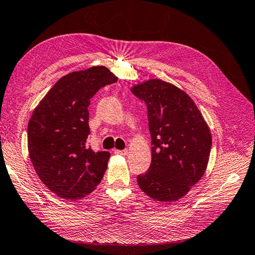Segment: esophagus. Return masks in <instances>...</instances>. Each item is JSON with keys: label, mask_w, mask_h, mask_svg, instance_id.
Returning <instances> with one entry per match:
<instances>
[{"label": "esophagus", "mask_w": 255, "mask_h": 255, "mask_svg": "<svg viewBox=\"0 0 255 255\" xmlns=\"http://www.w3.org/2000/svg\"><path fill=\"white\" fill-rule=\"evenodd\" d=\"M115 153L116 154H119V155H127V154L128 153V151L126 149V150H115Z\"/></svg>", "instance_id": "esophagus-1"}]
</instances>
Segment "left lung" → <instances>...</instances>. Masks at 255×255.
Instances as JSON below:
<instances>
[{"label": "left lung", "mask_w": 255, "mask_h": 255, "mask_svg": "<svg viewBox=\"0 0 255 255\" xmlns=\"http://www.w3.org/2000/svg\"><path fill=\"white\" fill-rule=\"evenodd\" d=\"M130 91L148 109L152 160L137 176L140 189L160 202L184 197L203 176L212 148L210 128L186 92L158 79Z\"/></svg>", "instance_id": "8db88e82"}]
</instances>
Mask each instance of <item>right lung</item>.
<instances>
[{
	"label": "right lung",
	"instance_id": "right-lung-1",
	"mask_svg": "<svg viewBox=\"0 0 255 255\" xmlns=\"http://www.w3.org/2000/svg\"><path fill=\"white\" fill-rule=\"evenodd\" d=\"M118 78L104 66L59 79L37 105L27 126V148L36 173L52 192L78 200L97 188L111 154L87 148L88 106L99 89Z\"/></svg>",
	"mask_w": 255,
	"mask_h": 255
}]
</instances>
